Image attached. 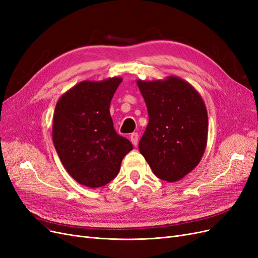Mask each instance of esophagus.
I'll return each instance as SVG.
<instances>
[{
    "label": "esophagus",
    "instance_id": "esophagus-1",
    "mask_svg": "<svg viewBox=\"0 0 258 258\" xmlns=\"http://www.w3.org/2000/svg\"><path fill=\"white\" fill-rule=\"evenodd\" d=\"M130 141H131V143L135 145V146H137L138 145V142H139V136H138V133L137 132H133V133H131L130 135Z\"/></svg>",
    "mask_w": 258,
    "mask_h": 258
}]
</instances>
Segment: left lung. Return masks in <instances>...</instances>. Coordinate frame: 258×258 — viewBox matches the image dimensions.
<instances>
[{"instance_id": "obj_1", "label": "left lung", "mask_w": 258, "mask_h": 258, "mask_svg": "<svg viewBox=\"0 0 258 258\" xmlns=\"http://www.w3.org/2000/svg\"><path fill=\"white\" fill-rule=\"evenodd\" d=\"M149 121L139 149L158 178L175 182L194 170L207 145L208 115L195 88L176 76L138 80Z\"/></svg>"}]
</instances>
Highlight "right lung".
Segmentation results:
<instances>
[{"label": "right lung", "mask_w": 258, "mask_h": 258, "mask_svg": "<svg viewBox=\"0 0 258 258\" xmlns=\"http://www.w3.org/2000/svg\"><path fill=\"white\" fill-rule=\"evenodd\" d=\"M122 81H82L59 97L53 115L52 139L61 164L80 184L100 188L113 180L130 141L113 127L110 103Z\"/></svg>", "instance_id": "add662e5"}]
</instances>
